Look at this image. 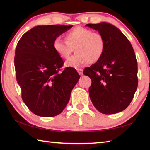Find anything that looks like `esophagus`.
Segmentation results:
<instances>
[{
	"label": "esophagus",
	"mask_w": 150,
	"mask_h": 150,
	"mask_svg": "<svg viewBox=\"0 0 150 150\" xmlns=\"http://www.w3.org/2000/svg\"><path fill=\"white\" fill-rule=\"evenodd\" d=\"M77 72L79 73V75H83V69L81 68H79V69H77Z\"/></svg>",
	"instance_id": "34e87169"
}]
</instances>
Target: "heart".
Segmentation results:
<instances>
[{
	"instance_id": "b5f03b06",
	"label": "heart",
	"mask_w": 150,
	"mask_h": 150,
	"mask_svg": "<svg viewBox=\"0 0 150 150\" xmlns=\"http://www.w3.org/2000/svg\"><path fill=\"white\" fill-rule=\"evenodd\" d=\"M66 40L57 38L53 47L58 55L67 59L75 50L76 53L66 62V65L77 68L88 62L93 63L100 58L104 50V40L102 35L93 32L88 28L78 26L66 34Z\"/></svg>"
}]
</instances>
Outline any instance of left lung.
<instances>
[{
    "label": "left lung",
    "instance_id": "1",
    "mask_svg": "<svg viewBox=\"0 0 150 150\" xmlns=\"http://www.w3.org/2000/svg\"><path fill=\"white\" fill-rule=\"evenodd\" d=\"M86 26L98 31L104 40L100 58L84 70L92 82L90 99L102 113L120 112L131 103L138 86L134 50L127 37L112 24L103 22Z\"/></svg>",
    "mask_w": 150,
    "mask_h": 150
}]
</instances>
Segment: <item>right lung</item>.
<instances>
[{"label":"right lung","mask_w":150,"mask_h":150,"mask_svg":"<svg viewBox=\"0 0 150 150\" xmlns=\"http://www.w3.org/2000/svg\"><path fill=\"white\" fill-rule=\"evenodd\" d=\"M72 27L35 26L22 36L16 47L15 68L22 98L38 116L52 117L61 113L80 78L71 67L60 71L64 62L53 47L54 40Z\"/></svg>","instance_id":"1"}]
</instances>
